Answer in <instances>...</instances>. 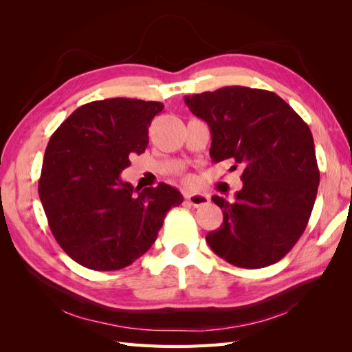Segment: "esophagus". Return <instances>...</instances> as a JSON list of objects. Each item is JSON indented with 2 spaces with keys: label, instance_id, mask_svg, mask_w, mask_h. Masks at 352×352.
Instances as JSON below:
<instances>
[{
  "label": "esophagus",
  "instance_id": "34e87169",
  "mask_svg": "<svg viewBox=\"0 0 352 352\" xmlns=\"http://www.w3.org/2000/svg\"><path fill=\"white\" fill-rule=\"evenodd\" d=\"M185 198L192 207H201L210 202V197L207 194H186Z\"/></svg>",
  "mask_w": 352,
  "mask_h": 352
}]
</instances>
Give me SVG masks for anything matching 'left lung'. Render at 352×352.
<instances>
[{
    "label": "left lung",
    "mask_w": 352,
    "mask_h": 352,
    "mask_svg": "<svg viewBox=\"0 0 352 352\" xmlns=\"http://www.w3.org/2000/svg\"><path fill=\"white\" fill-rule=\"evenodd\" d=\"M185 104L210 127L211 162L243 164L235 202L211 198L223 225L206 236L210 248L236 267L278 263L305 230L320 182L310 127L264 89L225 87L188 95Z\"/></svg>",
    "instance_id": "obj_1"
}]
</instances>
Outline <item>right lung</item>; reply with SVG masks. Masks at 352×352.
Listing matches in <instances>:
<instances>
[{
    "label": "right lung",
    "mask_w": 352,
    "mask_h": 352,
    "mask_svg": "<svg viewBox=\"0 0 352 352\" xmlns=\"http://www.w3.org/2000/svg\"><path fill=\"white\" fill-rule=\"evenodd\" d=\"M162 102L110 98L74 110L52 133L39 179L50 229L65 252L91 270H119L155 242L167 211L182 204L173 186L133 189L120 175L148 144Z\"/></svg>",
    "instance_id": "right-lung-1"
}]
</instances>
